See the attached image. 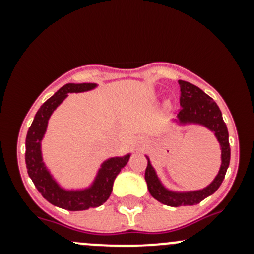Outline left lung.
Masks as SVG:
<instances>
[{
    "label": "left lung",
    "instance_id": "left-lung-1",
    "mask_svg": "<svg viewBox=\"0 0 254 254\" xmlns=\"http://www.w3.org/2000/svg\"><path fill=\"white\" fill-rule=\"evenodd\" d=\"M181 93H179V104L182 108L179 109L178 118L183 123H198L204 125L207 129L215 132L220 145H221V168L219 175L214 179L209 187L198 191L190 193H173L163 188L162 184L158 181L155 170L151 166L150 161L145 171V179L147 183L148 191L151 195L160 203L168 206H184L195 205L203 201L209 195L214 194L221 186L224 181L226 171L230 165L231 150H230L229 131L227 127L222 119V114L214 99L209 97L205 92L201 91L199 87L189 83L187 81H178Z\"/></svg>",
    "mask_w": 254,
    "mask_h": 254
}]
</instances>
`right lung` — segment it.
<instances>
[{"label":"right lung","instance_id":"add662e5","mask_svg":"<svg viewBox=\"0 0 254 254\" xmlns=\"http://www.w3.org/2000/svg\"><path fill=\"white\" fill-rule=\"evenodd\" d=\"M94 87V83H67L61 87L37 112L25 139V165L28 175L38 191L53 205L70 211L87 210L106 203L111 196L115 177L125 167L130 157V155H127L124 157L109 158L102 165L93 186L81 191H66L61 189L45 168L42 160L40 141L45 134L51 113L67 97V93L88 91Z\"/></svg>","mask_w":254,"mask_h":254}]
</instances>
